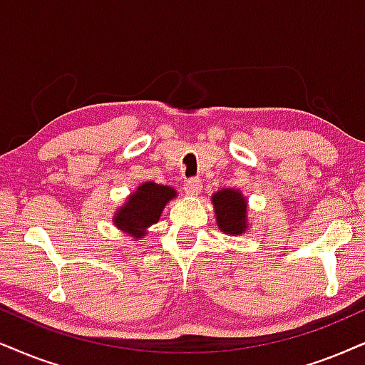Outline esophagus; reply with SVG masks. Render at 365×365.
Masks as SVG:
<instances>
[{"label":"esophagus","instance_id":"esophagus-1","mask_svg":"<svg viewBox=\"0 0 365 365\" xmlns=\"http://www.w3.org/2000/svg\"><path fill=\"white\" fill-rule=\"evenodd\" d=\"M200 190H202V182L198 178H190L185 183V192L188 195H198Z\"/></svg>","mask_w":365,"mask_h":365}]
</instances>
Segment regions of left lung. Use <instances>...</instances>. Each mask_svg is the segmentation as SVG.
<instances>
[{
	"instance_id": "8db88e82",
	"label": "left lung",
	"mask_w": 365,
	"mask_h": 365,
	"mask_svg": "<svg viewBox=\"0 0 365 365\" xmlns=\"http://www.w3.org/2000/svg\"><path fill=\"white\" fill-rule=\"evenodd\" d=\"M215 222L219 230L229 236H241L249 230L247 198L236 188H222L212 195Z\"/></svg>"
}]
</instances>
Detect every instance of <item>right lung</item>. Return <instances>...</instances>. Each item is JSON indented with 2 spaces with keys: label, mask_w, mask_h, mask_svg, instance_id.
<instances>
[{
  "label": "right lung",
  "mask_w": 365,
  "mask_h": 365,
  "mask_svg": "<svg viewBox=\"0 0 365 365\" xmlns=\"http://www.w3.org/2000/svg\"><path fill=\"white\" fill-rule=\"evenodd\" d=\"M173 198H177V190L173 187L160 185L155 182L141 183L114 212V227L136 241H141L148 234L151 225L158 222L161 212Z\"/></svg>",
  "instance_id": "add662e5"
}]
</instances>
